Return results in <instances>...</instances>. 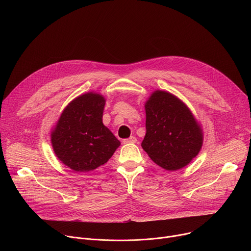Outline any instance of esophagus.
Returning a JSON list of instances; mask_svg holds the SVG:
<instances>
[{"label": "esophagus", "instance_id": "obj_1", "mask_svg": "<svg viewBox=\"0 0 251 251\" xmlns=\"http://www.w3.org/2000/svg\"><path fill=\"white\" fill-rule=\"evenodd\" d=\"M136 141H137V139H136V137H135V136H131V137L126 138V139H124V140H123V142H124V143H135Z\"/></svg>", "mask_w": 251, "mask_h": 251}]
</instances>
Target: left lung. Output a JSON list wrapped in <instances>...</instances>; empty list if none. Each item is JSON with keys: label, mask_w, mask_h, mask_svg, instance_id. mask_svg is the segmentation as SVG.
I'll return each instance as SVG.
<instances>
[{"label": "left lung", "mask_w": 251, "mask_h": 251, "mask_svg": "<svg viewBox=\"0 0 251 251\" xmlns=\"http://www.w3.org/2000/svg\"><path fill=\"white\" fill-rule=\"evenodd\" d=\"M147 134L141 143L151 159L168 171L187 166L203 143L201 124L187 105L165 90H154L144 104Z\"/></svg>", "instance_id": "1"}]
</instances>
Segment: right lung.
Returning a JSON list of instances; mask_svg holds the SVG:
<instances>
[{
	"label": "right lung",
	"instance_id": "add662e5",
	"mask_svg": "<svg viewBox=\"0 0 251 251\" xmlns=\"http://www.w3.org/2000/svg\"><path fill=\"white\" fill-rule=\"evenodd\" d=\"M105 99L89 91L63 110L51 130L50 141L58 159L76 172H89L107 163L121 142L102 124Z\"/></svg>",
	"mask_w": 251,
	"mask_h": 251
}]
</instances>
